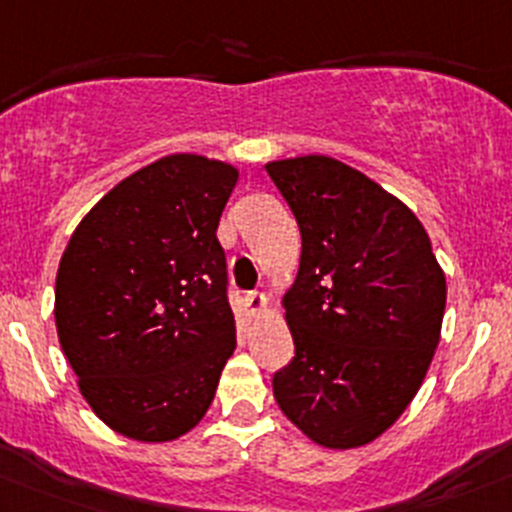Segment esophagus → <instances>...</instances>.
I'll list each match as a JSON object with an SVG mask.
<instances>
[{
  "label": "esophagus",
  "instance_id": "obj_1",
  "mask_svg": "<svg viewBox=\"0 0 512 512\" xmlns=\"http://www.w3.org/2000/svg\"><path fill=\"white\" fill-rule=\"evenodd\" d=\"M246 306L253 316H261L266 309H269V299H266L261 291H248L246 294Z\"/></svg>",
  "mask_w": 512,
  "mask_h": 512
}]
</instances>
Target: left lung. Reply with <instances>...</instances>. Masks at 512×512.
I'll use <instances>...</instances> for the list:
<instances>
[{
    "label": "left lung",
    "mask_w": 512,
    "mask_h": 512,
    "mask_svg": "<svg viewBox=\"0 0 512 512\" xmlns=\"http://www.w3.org/2000/svg\"><path fill=\"white\" fill-rule=\"evenodd\" d=\"M301 231L286 291L296 354L274 374L281 412L309 440L352 450L407 410L440 344L445 274L415 213L326 155L266 163Z\"/></svg>",
    "instance_id": "8db88e82"
}]
</instances>
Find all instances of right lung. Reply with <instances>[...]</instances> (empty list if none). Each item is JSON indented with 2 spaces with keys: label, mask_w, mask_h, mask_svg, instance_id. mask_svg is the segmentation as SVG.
I'll list each match as a JSON object with an SVG mask.
<instances>
[{
  "label": "right lung",
  "mask_w": 512,
  "mask_h": 512,
  "mask_svg": "<svg viewBox=\"0 0 512 512\" xmlns=\"http://www.w3.org/2000/svg\"><path fill=\"white\" fill-rule=\"evenodd\" d=\"M236 180L221 160L165 155L105 193L62 253L60 347L92 412L130 440L193 430L236 349L216 238Z\"/></svg>",
  "instance_id": "obj_1"
}]
</instances>
